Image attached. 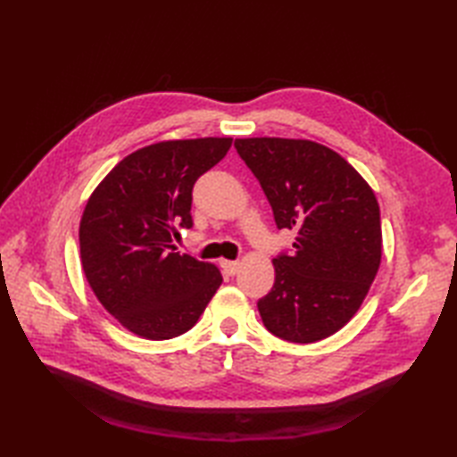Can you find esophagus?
Returning <instances> with one entry per match:
<instances>
[{
  "label": "esophagus",
  "instance_id": "obj_1",
  "mask_svg": "<svg viewBox=\"0 0 457 457\" xmlns=\"http://www.w3.org/2000/svg\"><path fill=\"white\" fill-rule=\"evenodd\" d=\"M239 267H241V265L237 263V261H221V269L226 270V273H228V275H231V277L237 275Z\"/></svg>",
  "mask_w": 457,
  "mask_h": 457
}]
</instances>
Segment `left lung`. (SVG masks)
Segmentation results:
<instances>
[{
  "label": "left lung",
  "mask_w": 457,
  "mask_h": 457,
  "mask_svg": "<svg viewBox=\"0 0 457 457\" xmlns=\"http://www.w3.org/2000/svg\"><path fill=\"white\" fill-rule=\"evenodd\" d=\"M278 229H296L293 255L273 259L275 285L257 303L265 328L295 344L342 329L381 265L375 192L342 154L310 139H236Z\"/></svg>",
  "instance_id": "obj_1"
}]
</instances>
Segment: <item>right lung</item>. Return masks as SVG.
I'll return each mask as SVG.
<instances>
[{
    "label": "right lung",
    "mask_w": 457,
    "mask_h": 457,
    "mask_svg": "<svg viewBox=\"0 0 457 457\" xmlns=\"http://www.w3.org/2000/svg\"><path fill=\"white\" fill-rule=\"evenodd\" d=\"M231 137L159 141L128 154L94 188L80 220V261L102 306L145 339L177 337L198 322L221 285L216 265L179 253L192 226V187Z\"/></svg>",
    "instance_id": "1"
}]
</instances>
